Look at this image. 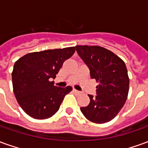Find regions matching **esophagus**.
<instances>
[{"instance_id":"1","label":"esophagus","mask_w":148,"mask_h":148,"mask_svg":"<svg viewBox=\"0 0 148 148\" xmlns=\"http://www.w3.org/2000/svg\"><path fill=\"white\" fill-rule=\"evenodd\" d=\"M73 91H74V93H76V94H80V93H81L80 91H78V90H75V89H74V90H73Z\"/></svg>"}]
</instances>
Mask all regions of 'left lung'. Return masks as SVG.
Here are the masks:
<instances>
[{
  "instance_id": "1",
  "label": "left lung",
  "mask_w": 148,
  "mask_h": 148,
  "mask_svg": "<svg viewBox=\"0 0 148 148\" xmlns=\"http://www.w3.org/2000/svg\"><path fill=\"white\" fill-rule=\"evenodd\" d=\"M77 54L87 65L90 77L99 82L97 95H89L90 104L81 107L85 117L103 124L118 114L126 101L129 78L124 62L113 52L100 46H76Z\"/></svg>"
}]
</instances>
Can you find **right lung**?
Wrapping results in <instances>:
<instances>
[{
    "instance_id": "1",
    "label": "right lung",
    "mask_w": 148,
    "mask_h": 148,
    "mask_svg": "<svg viewBox=\"0 0 148 148\" xmlns=\"http://www.w3.org/2000/svg\"><path fill=\"white\" fill-rule=\"evenodd\" d=\"M74 51L75 47L32 52L15 62L12 73L13 92L20 106L31 117H51L72 90L71 86H55L51 80Z\"/></svg>"
}]
</instances>
